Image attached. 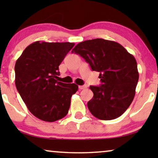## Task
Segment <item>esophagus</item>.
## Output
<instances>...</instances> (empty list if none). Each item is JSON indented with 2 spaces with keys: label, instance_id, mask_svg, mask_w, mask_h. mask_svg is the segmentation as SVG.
I'll list each match as a JSON object with an SVG mask.
<instances>
[{
  "label": "esophagus",
  "instance_id": "esophagus-1",
  "mask_svg": "<svg viewBox=\"0 0 158 158\" xmlns=\"http://www.w3.org/2000/svg\"><path fill=\"white\" fill-rule=\"evenodd\" d=\"M78 88H79L80 90H83V89H85V88H87V86H86L85 85H79Z\"/></svg>",
  "mask_w": 158,
  "mask_h": 158
}]
</instances>
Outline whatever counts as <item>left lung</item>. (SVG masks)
Masks as SVG:
<instances>
[{"instance_id":"8db88e82","label":"left lung","mask_w":158,"mask_h":158,"mask_svg":"<svg viewBox=\"0 0 158 158\" xmlns=\"http://www.w3.org/2000/svg\"><path fill=\"white\" fill-rule=\"evenodd\" d=\"M100 73V86H90L94 97L88 108L95 117L111 120L126 111L135 96L139 73L135 57L124 47L103 39L86 40L72 50Z\"/></svg>"}]
</instances>
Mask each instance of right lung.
Wrapping results in <instances>:
<instances>
[{
  "instance_id": "obj_1",
  "label": "right lung",
  "mask_w": 158,
  "mask_h": 158,
  "mask_svg": "<svg viewBox=\"0 0 158 158\" xmlns=\"http://www.w3.org/2000/svg\"><path fill=\"white\" fill-rule=\"evenodd\" d=\"M74 43L37 41L26 48L15 64V84L28 109L36 118L53 122L68 113L78 86L56 78L59 65Z\"/></svg>"
}]
</instances>
